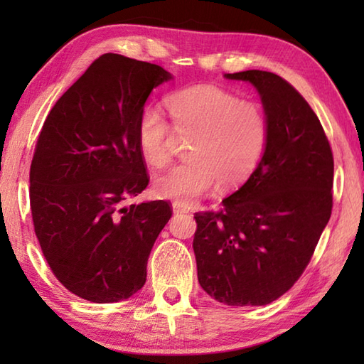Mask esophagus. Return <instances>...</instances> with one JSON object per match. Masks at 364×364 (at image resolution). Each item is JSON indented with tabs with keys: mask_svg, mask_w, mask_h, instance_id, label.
Wrapping results in <instances>:
<instances>
[{
	"mask_svg": "<svg viewBox=\"0 0 364 364\" xmlns=\"http://www.w3.org/2000/svg\"><path fill=\"white\" fill-rule=\"evenodd\" d=\"M172 210L173 213L180 214V213H189V206L186 203H181V202H173L172 203Z\"/></svg>",
	"mask_w": 364,
	"mask_h": 364,
	"instance_id": "esophagus-1",
	"label": "esophagus"
}]
</instances>
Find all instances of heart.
Here are the masks:
<instances>
[{
    "instance_id": "obj_1",
    "label": "heart",
    "mask_w": 364,
    "mask_h": 364,
    "mask_svg": "<svg viewBox=\"0 0 364 364\" xmlns=\"http://www.w3.org/2000/svg\"><path fill=\"white\" fill-rule=\"evenodd\" d=\"M172 120L159 107L145 106L136 125L137 146L146 164L166 167L176 134L192 137L189 162L170 168L154 180L161 198L194 202L215 186L235 189L258 168L269 142V120L255 102L241 100L218 86H192L173 92L166 100Z\"/></svg>"
}]
</instances>
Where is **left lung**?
<instances>
[{
	"label": "left lung",
	"instance_id": "1",
	"mask_svg": "<svg viewBox=\"0 0 364 364\" xmlns=\"http://www.w3.org/2000/svg\"><path fill=\"white\" fill-rule=\"evenodd\" d=\"M252 82L269 120L253 175L220 211L194 214L202 288L220 304L261 306L289 291L310 262L333 208V153L318 115L282 76L227 73Z\"/></svg>",
	"mask_w": 364,
	"mask_h": 364
}]
</instances>
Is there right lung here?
<instances>
[{
	"instance_id": "1",
	"label": "right lung",
	"mask_w": 364,
	"mask_h": 364,
	"mask_svg": "<svg viewBox=\"0 0 364 364\" xmlns=\"http://www.w3.org/2000/svg\"><path fill=\"white\" fill-rule=\"evenodd\" d=\"M164 68L106 53L60 97L38 134L29 170L34 231L54 277L95 304L128 299L172 218L166 200L127 205L149 186L136 125Z\"/></svg>"
}]
</instances>
